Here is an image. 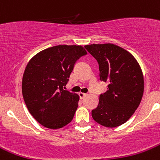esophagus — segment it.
I'll use <instances>...</instances> for the list:
<instances>
[{
  "mask_svg": "<svg viewBox=\"0 0 160 160\" xmlns=\"http://www.w3.org/2000/svg\"><path fill=\"white\" fill-rule=\"evenodd\" d=\"M86 95H87V94H85V93H83V92L79 93V96H80V98L81 99H83V98H84Z\"/></svg>",
  "mask_w": 160,
  "mask_h": 160,
  "instance_id": "esophagus-1",
  "label": "esophagus"
}]
</instances>
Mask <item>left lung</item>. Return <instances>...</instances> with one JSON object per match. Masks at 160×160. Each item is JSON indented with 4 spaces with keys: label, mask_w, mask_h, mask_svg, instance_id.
<instances>
[{
    "label": "left lung",
    "mask_w": 160,
    "mask_h": 160,
    "mask_svg": "<svg viewBox=\"0 0 160 160\" xmlns=\"http://www.w3.org/2000/svg\"><path fill=\"white\" fill-rule=\"evenodd\" d=\"M84 48L97 60L99 80L108 83L91 116L104 127L120 126L134 114L143 96L144 77L140 66L130 52L115 44H91Z\"/></svg>",
    "instance_id": "1"
}]
</instances>
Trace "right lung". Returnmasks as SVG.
Here are the masks:
<instances>
[{
    "label": "right lung",
    "mask_w": 160,
    "mask_h": 160,
    "mask_svg": "<svg viewBox=\"0 0 160 160\" xmlns=\"http://www.w3.org/2000/svg\"><path fill=\"white\" fill-rule=\"evenodd\" d=\"M87 54L82 46H54L37 53L26 66L23 98L30 114L45 128L58 129L72 121L80 97L65 86L75 63Z\"/></svg>",
    "instance_id": "add662e5"
}]
</instances>
